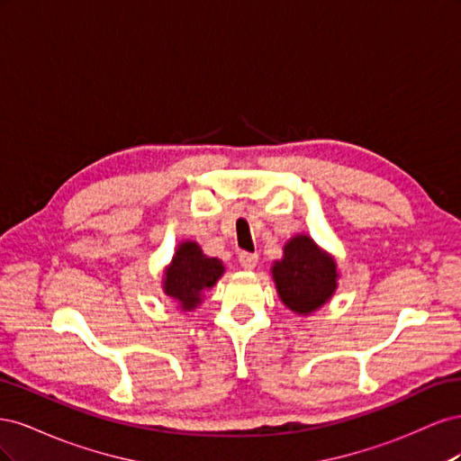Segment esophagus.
<instances>
[{
    "instance_id": "obj_1",
    "label": "esophagus",
    "mask_w": 461,
    "mask_h": 461,
    "mask_svg": "<svg viewBox=\"0 0 461 461\" xmlns=\"http://www.w3.org/2000/svg\"><path fill=\"white\" fill-rule=\"evenodd\" d=\"M239 263H240L242 269H254L256 263H258V254L240 252V254H239Z\"/></svg>"
}]
</instances>
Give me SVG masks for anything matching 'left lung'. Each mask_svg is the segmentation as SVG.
I'll return each instance as SVG.
<instances>
[{
    "label": "left lung",
    "mask_w": 461,
    "mask_h": 461,
    "mask_svg": "<svg viewBox=\"0 0 461 461\" xmlns=\"http://www.w3.org/2000/svg\"><path fill=\"white\" fill-rule=\"evenodd\" d=\"M278 296L296 313L321 308L337 288V265L308 236H296L285 246V259L273 267Z\"/></svg>",
    "instance_id": "8db88e82"
}]
</instances>
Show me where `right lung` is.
Listing matches in <instances>:
<instances>
[{"label":"right lung","mask_w":461,"mask_h":461,"mask_svg":"<svg viewBox=\"0 0 461 461\" xmlns=\"http://www.w3.org/2000/svg\"><path fill=\"white\" fill-rule=\"evenodd\" d=\"M225 267L215 258H207L196 242L180 244L167 269L165 294L178 300L185 310H192L202 302V292L212 288Z\"/></svg>","instance_id":"1"}]
</instances>
